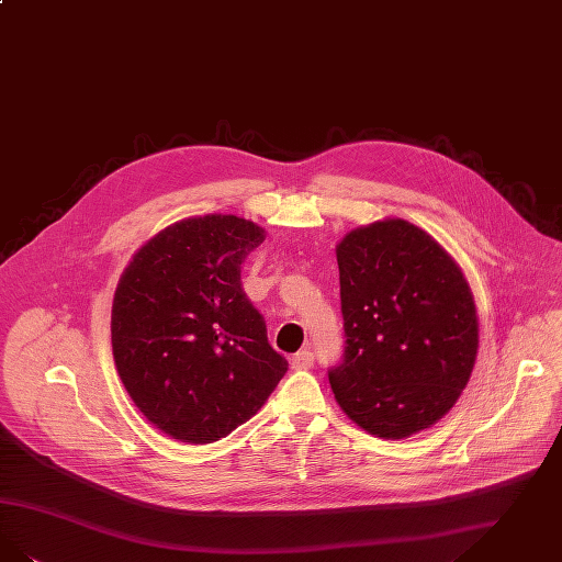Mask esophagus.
<instances>
[{"label": "esophagus", "mask_w": 562, "mask_h": 562, "mask_svg": "<svg viewBox=\"0 0 562 562\" xmlns=\"http://www.w3.org/2000/svg\"><path fill=\"white\" fill-rule=\"evenodd\" d=\"M314 353H312L310 349H303V351L294 353V358H292V368H294V370H307V368H312V366H314Z\"/></svg>", "instance_id": "obj_1"}]
</instances>
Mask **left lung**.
Listing matches in <instances>:
<instances>
[{"label": "left lung", "instance_id": "1", "mask_svg": "<svg viewBox=\"0 0 562 562\" xmlns=\"http://www.w3.org/2000/svg\"><path fill=\"white\" fill-rule=\"evenodd\" d=\"M337 261L345 347L328 381L338 404L384 439L435 425L464 391L479 349L462 271L404 220L349 232Z\"/></svg>", "mask_w": 562, "mask_h": 562}]
</instances>
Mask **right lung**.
<instances>
[{
	"label": "right lung",
	"mask_w": 562,
	"mask_h": 562,
	"mask_svg": "<svg viewBox=\"0 0 562 562\" xmlns=\"http://www.w3.org/2000/svg\"><path fill=\"white\" fill-rule=\"evenodd\" d=\"M263 240L236 215L190 217L139 248L119 280V376L139 412L183 443H213L245 425L289 370L240 280Z\"/></svg>",
	"instance_id": "1"
}]
</instances>
